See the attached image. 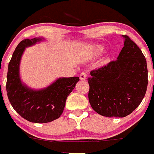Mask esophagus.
<instances>
[{"label":"esophagus","instance_id":"1","mask_svg":"<svg viewBox=\"0 0 154 154\" xmlns=\"http://www.w3.org/2000/svg\"><path fill=\"white\" fill-rule=\"evenodd\" d=\"M87 76H88V72H87L84 71V72H81V74L79 75V78L81 80H85V79H86Z\"/></svg>","mask_w":154,"mask_h":154}]
</instances>
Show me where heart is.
I'll return each instance as SVG.
<instances>
[{
  "label": "heart",
  "mask_w": 154,
  "mask_h": 154,
  "mask_svg": "<svg viewBox=\"0 0 154 154\" xmlns=\"http://www.w3.org/2000/svg\"><path fill=\"white\" fill-rule=\"evenodd\" d=\"M97 51H101L102 50H103V48H100V47H97Z\"/></svg>",
  "instance_id": "obj_1"
}]
</instances>
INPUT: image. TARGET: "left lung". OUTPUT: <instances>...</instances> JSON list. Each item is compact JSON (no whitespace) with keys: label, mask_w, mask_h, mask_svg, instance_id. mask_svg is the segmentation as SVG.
Masks as SVG:
<instances>
[{"label":"left lung","mask_w":154,"mask_h":154,"mask_svg":"<svg viewBox=\"0 0 154 154\" xmlns=\"http://www.w3.org/2000/svg\"><path fill=\"white\" fill-rule=\"evenodd\" d=\"M117 60L91 72L88 100L92 109L106 117H125L141 103L148 84L147 61L128 36Z\"/></svg>","instance_id":"left-lung-1"}]
</instances>
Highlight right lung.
Here are the masks:
<instances>
[{
	"instance_id": "right-lung-1",
	"label": "right lung",
	"mask_w": 154,
	"mask_h": 154,
	"mask_svg": "<svg viewBox=\"0 0 154 154\" xmlns=\"http://www.w3.org/2000/svg\"><path fill=\"white\" fill-rule=\"evenodd\" d=\"M40 41L42 38H26L17 45L9 63L6 88L10 104L23 118L35 123H47L60 116L67 97L75 88L79 78H60L40 91L32 90L23 85L19 72L22 54L26 47Z\"/></svg>"
}]
</instances>
